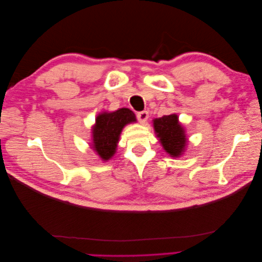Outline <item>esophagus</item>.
<instances>
[{
    "mask_svg": "<svg viewBox=\"0 0 262 262\" xmlns=\"http://www.w3.org/2000/svg\"><path fill=\"white\" fill-rule=\"evenodd\" d=\"M137 117H138V120H139L141 123H145V122L147 121V119H148V113H147V112L138 113Z\"/></svg>",
    "mask_w": 262,
    "mask_h": 262,
    "instance_id": "obj_1",
    "label": "esophagus"
}]
</instances>
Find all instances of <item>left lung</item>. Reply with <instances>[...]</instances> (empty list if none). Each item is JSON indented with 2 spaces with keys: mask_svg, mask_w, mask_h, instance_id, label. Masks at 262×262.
<instances>
[{
  "mask_svg": "<svg viewBox=\"0 0 262 262\" xmlns=\"http://www.w3.org/2000/svg\"><path fill=\"white\" fill-rule=\"evenodd\" d=\"M153 126L166 152L171 157L180 156L186 148L187 138L184 126L178 121V116L172 114L155 119Z\"/></svg>",
  "mask_w": 262,
  "mask_h": 262,
  "instance_id": "obj_1",
  "label": "left lung"
}]
</instances>
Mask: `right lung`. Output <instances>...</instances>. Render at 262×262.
I'll return each mask as SVG.
<instances>
[{"instance_id": "1", "label": "right lung", "mask_w": 262, "mask_h": 262, "mask_svg": "<svg viewBox=\"0 0 262 262\" xmlns=\"http://www.w3.org/2000/svg\"><path fill=\"white\" fill-rule=\"evenodd\" d=\"M136 115L128 108L113 113H102L96 118L93 126V148L101 160L108 161L116 153L117 143L123 126L136 122Z\"/></svg>"}]
</instances>
